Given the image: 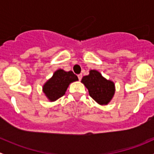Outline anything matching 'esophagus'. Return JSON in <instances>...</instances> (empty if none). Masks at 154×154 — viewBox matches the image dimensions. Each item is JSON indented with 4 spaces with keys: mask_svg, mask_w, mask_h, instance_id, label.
I'll return each instance as SVG.
<instances>
[{
    "mask_svg": "<svg viewBox=\"0 0 154 154\" xmlns=\"http://www.w3.org/2000/svg\"><path fill=\"white\" fill-rule=\"evenodd\" d=\"M77 77H78L79 80H81L82 77H83V75H82V74H78V75H77Z\"/></svg>",
    "mask_w": 154,
    "mask_h": 154,
    "instance_id": "1",
    "label": "esophagus"
}]
</instances>
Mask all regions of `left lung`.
I'll return each instance as SVG.
<instances>
[{
    "mask_svg": "<svg viewBox=\"0 0 154 154\" xmlns=\"http://www.w3.org/2000/svg\"><path fill=\"white\" fill-rule=\"evenodd\" d=\"M81 83L87 88L89 95L100 105L108 104L115 94V83L96 70H90L89 74L83 77Z\"/></svg>",
    "mask_w": 154,
    "mask_h": 154,
    "instance_id": "8db88e82",
    "label": "left lung"
}]
</instances>
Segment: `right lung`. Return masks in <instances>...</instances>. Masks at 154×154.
<instances>
[{
	"label": "right lung",
	"mask_w": 154,
	"mask_h": 154,
	"mask_svg": "<svg viewBox=\"0 0 154 154\" xmlns=\"http://www.w3.org/2000/svg\"><path fill=\"white\" fill-rule=\"evenodd\" d=\"M77 80L78 78L73 71L58 69L43 85L42 91L48 100L51 102H54L66 94L70 83Z\"/></svg>",
	"instance_id": "obj_1"
}]
</instances>
